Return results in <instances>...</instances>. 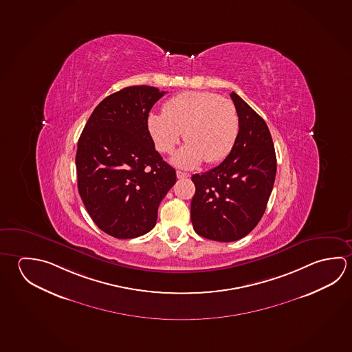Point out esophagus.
<instances>
[{
    "instance_id": "1",
    "label": "esophagus",
    "mask_w": 352,
    "mask_h": 352,
    "mask_svg": "<svg viewBox=\"0 0 352 352\" xmlns=\"http://www.w3.org/2000/svg\"><path fill=\"white\" fill-rule=\"evenodd\" d=\"M188 177H189V174L184 173V172H180V170H177V178L184 179L188 178Z\"/></svg>"
}]
</instances>
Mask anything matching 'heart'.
Here are the masks:
<instances>
[{
  "label": "heart",
  "mask_w": 352,
  "mask_h": 352,
  "mask_svg": "<svg viewBox=\"0 0 352 352\" xmlns=\"http://www.w3.org/2000/svg\"><path fill=\"white\" fill-rule=\"evenodd\" d=\"M147 129L161 153L169 155L184 133V147L173 157L178 167L194 168L205 160L217 163L234 148L240 118L232 101L208 91H185L168 100L163 113H149Z\"/></svg>",
  "instance_id": "obj_1"
}]
</instances>
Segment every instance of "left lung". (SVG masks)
Listing matches in <instances>:
<instances>
[{
	"label": "left lung",
	"instance_id": "1",
	"mask_svg": "<svg viewBox=\"0 0 352 352\" xmlns=\"http://www.w3.org/2000/svg\"><path fill=\"white\" fill-rule=\"evenodd\" d=\"M240 118V132L225 161L191 177L195 194L190 217L195 232L208 240L245 237L265 214L277 172L271 133L265 120L236 93L230 94Z\"/></svg>",
	"mask_w": 352,
	"mask_h": 352
}]
</instances>
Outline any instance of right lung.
<instances>
[{"instance_id":"right-lung-1","label":"right lung","mask_w":352,"mask_h":352,"mask_svg":"<svg viewBox=\"0 0 352 352\" xmlns=\"http://www.w3.org/2000/svg\"><path fill=\"white\" fill-rule=\"evenodd\" d=\"M166 91L129 87L95 107L78 142V189L98 228L135 239L155 228L175 169L155 151L147 118Z\"/></svg>"}]
</instances>
